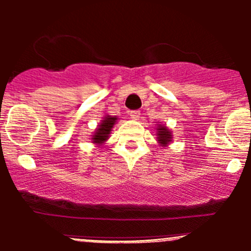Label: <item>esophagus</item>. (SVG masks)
I'll return each mask as SVG.
<instances>
[{"label": "esophagus", "mask_w": 251, "mask_h": 251, "mask_svg": "<svg viewBox=\"0 0 251 251\" xmlns=\"http://www.w3.org/2000/svg\"><path fill=\"white\" fill-rule=\"evenodd\" d=\"M129 116H131L132 119L138 120L140 118V112L139 111H132L131 113H129Z\"/></svg>", "instance_id": "34e87169"}]
</instances>
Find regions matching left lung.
I'll return each instance as SVG.
<instances>
[{"instance_id":"obj_1","label":"left lung","mask_w":251,"mask_h":251,"mask_svg":"<svg viewBox=\"0 0 251 251\" xmlns=\"http://www.w3.org/2000/svg\"><path fill=\"white\" fill-rule=\"evenodd\" d=\"M155 131H157V133L155 134H157L158 144H159L160 146H163V148H168L172 142V138H174L171 129H170L166 125H162V124H159V125H157Z\"/></svg>"}]
</instances>
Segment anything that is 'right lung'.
Listing matches in <instances>:
<instances>
[{"instance_id": "1", "label": "right lung", "mask_w": 251, "mask_h": 251, "mask_svg": "<svg viewBox=\"0 0 251 251\" xmlns=\"http://www.w3.org/2000/svg\"><path fill=\"white\" fill-rule=\"evenodd\" d=\"M117 120H118L117 117L108 116V114L103 117L101 123L98 125L96 131H94L93 134H92V138H91L92 143L99 148V146L103 145L105 142H107L109 134H111L112 128H113V126L116 125Z\"/></svg>"}]
</instances>
